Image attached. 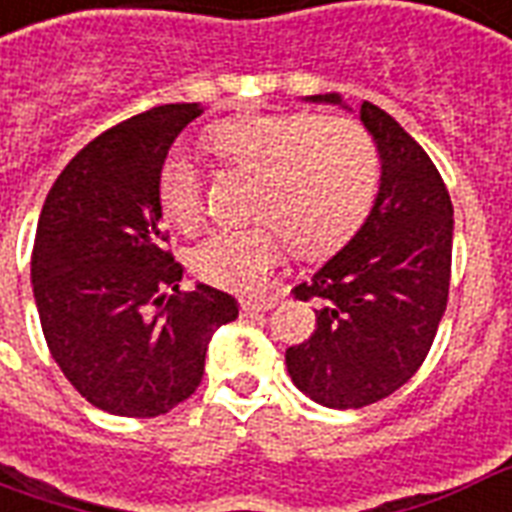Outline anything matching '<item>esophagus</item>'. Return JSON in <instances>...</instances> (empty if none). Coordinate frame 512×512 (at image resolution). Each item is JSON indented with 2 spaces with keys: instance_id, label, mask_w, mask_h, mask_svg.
<instances>
[{
  "instance_id": "obj_1",
  "label": "esophagus",
  "mask_w": 512,
  "mask_h": 512,
  "mask_svg": "<svg viewBox=\"0 0 512 512\" xmlns=\"http://www.w3.org/2000/svg\"><path fill=\"white\" fill-rule=\"evenodd\" d=\"M276 298H263V301H241V312L244 314H260L274 309Z\"/></svg>"
}]
</instances>
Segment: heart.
I'll return each mask as SVG.
<instances>
[{
  "instance_id": "heart-1",
  "label": "heart",
  "mask_w": 512,
  "mask_h": 512,
  "mask_svg": "<svg viewBox=\"0 0 512 512\" xmlns=\"http://www.w3.org/2000/svg\"><path fill=\"white\" fill-rule=\"evenodd\" d=\"M206 146L225 162L252 170L244 227L211 230L189 252L192 274L225 290L263 285L282 252L306 260L333 255L369 217L380 192V154L361 124L314 113H249L214 124ZM162 214L179 230L200 222L195 162L170 151L157 173Z\"/></svg>"
}]
</instances>
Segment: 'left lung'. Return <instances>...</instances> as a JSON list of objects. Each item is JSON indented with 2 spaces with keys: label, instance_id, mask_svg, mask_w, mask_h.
Segmentation results:
<instances>
[{
  "label": "left lung",
  "instance_id": "left-lung-1",
  "mask_svg": "<svg viewBox=\"0 0 512 512\" xmlns=\"http://www.w3.org/2000/svg\"><path fill=\"white\" fill-rule=\"evenodd\" d=\"M309 102L344 105L339 94ZM382 160L380 192L361 230L295 298L317 301V328L290 347L295 388L331 410H358L399 391L426 361L448 306L453 203L418 140L363 102Z\"/></svg>",
  "mask_w": 512,
  "mask_h": 512
}]
</instances>
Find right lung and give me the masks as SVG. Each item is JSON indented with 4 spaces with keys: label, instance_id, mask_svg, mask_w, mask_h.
Returning a JSON list of instances; mask_svg holds the SVG:
<instances>
[{
    "label": "right lung",
    "instance_id": "right-lung-1",
    "mask_svg": "<svg viewBox=\"0 0 512 512\" xmlns=\"http://www.w3.org/2000/svg\"><path fill=\"white\" fill-rule=\"evenodd\" d=\"M200 102L121 121L75 154L45 198L32 252L45 342L83 399L121 418H157L203 380L211 333L233 295L198 285L168 252L157 173Z\"/></svg>",
    "mask_w": 512,
    "mask_h": 512
}]
</instances>
